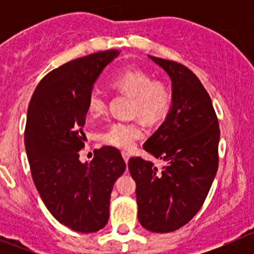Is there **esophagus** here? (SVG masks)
Masks as SVG:
<instances>
[{"label":"esophagus","mask_w":254,"mask_h":254,"mask_svg":"<svg viewBox=\"0 0 254 254\" xmlns=\"http://www.w3.org/2000/svg\"><path fill=\"white\" fill-rule=\"evenodd\" d=\"M122 156H123V158H124V161H125V162L127 163V161H129L130 156H131V155H130L129 152H127V151H123V152H122Z\"/></svg>","instance_id":"34e87169"}]
</instances>
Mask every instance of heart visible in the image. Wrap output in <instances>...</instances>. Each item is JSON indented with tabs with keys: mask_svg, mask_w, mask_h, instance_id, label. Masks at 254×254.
<instances>
[{
	"mask_svg": "<svg viewBox=\"0 0 254 254\" xmlns=\"http://www.w3.org/2000/svg\"><path fill=\"white\" fill-rule=\"evenodd\" d=\"M113 86L117 89L134 96L132 112L146 120H155L167 112L171 94L162 82L153 81L150 75L140 70L120 72ZM107 111L106 98L99 92H93L87 101L89 117L98 118ZM145 134L143 127L137 122H114L102 132V141L118 148H130Z\"/></svg>",
	"mask_w": 254,
	"mask_h": 254,
	"instance_id": "heart-1",
	"label": "heart"
}]
</instances>
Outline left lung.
I'll list each match as a JSON object with an SVG mask.
<instances>
[{"label": "left lung", "mask_w": 254, "mask_h": 254, "mask_svg": "<svg viewBox=\"0 0 254 254\" xmlns=\"http://www.w3.org/2000/svg\"><path fill=\"white\" fill-rule=\"evenodd\" d=\"M148 58L172 81L166 119L143 143L161 167L141 157L127 163L136 183L137 219L151 232L166 234L188 224L206 199L219 166L220 129L206 89L189 68Z\"/></svg>", "instance_id": "1"}]
</instances>
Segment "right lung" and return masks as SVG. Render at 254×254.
Returning <instances> with one entry per match:
<instances>
[{"label": "right lung", "instance_id": "right-lung-1", "mask_svg": "<svg viewBox=\"0 0 254 254\" xmlns=\"http://www.w3.org/2000/svg\"><path fill=\"white\" fill-rule=\"evenodd\" d=\"M119 54L101 51L64 64L39 82L28 107L24 145L35 187L51 215L82 234L106 226L113 186L127 168L112 146L99 148L89 162L79 161L87 101Z\"/></svg>", "mask_w": 254, "mask_h": 254}]
</instances>
